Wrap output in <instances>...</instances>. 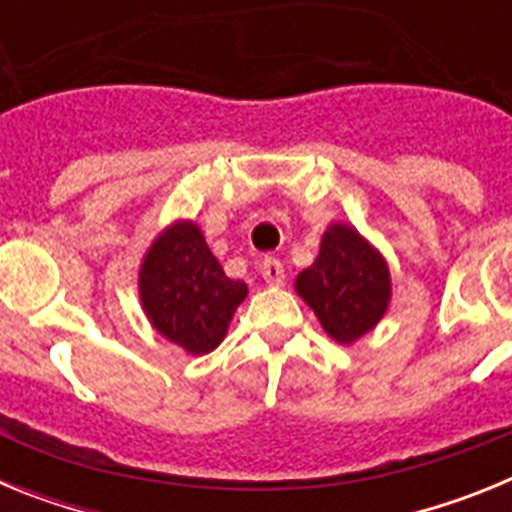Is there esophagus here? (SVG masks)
Masks as SVG:
<instances>
[{"label":"esophagus","mask_w":512,"mask_h":512,"mask_svg":"<svg viewBox=\"0 0 512 512\" xmlns=\"http://www.w3.org/2000/svg\"><path fill=\"white\" fill-rule=\"evenodd\" d=\"M261 274H264L266 284H282L284 282V264L274 256H266L261 264Z\"/></svg>","instance_id":"1"}]
</instances>
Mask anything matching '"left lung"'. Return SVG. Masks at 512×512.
Masks as SVG:
<instances>
[{"instance_id": "obj_1", "label": "left lung", "mask_w": 512, "mask_h": 512, "mask_svg": "<svg viewBox=\"0 0 512 512\" xmlns=\"http://www.w3.org/2000/svg\"><path fill=\"white\" fill-rule=\"evenodd\" d=\"M297 292L330 338L351 343L387 310L390 274L382 256L356 230L333 225L323 235L315 264L297 277Z\"/></svg>"}]
</instances>
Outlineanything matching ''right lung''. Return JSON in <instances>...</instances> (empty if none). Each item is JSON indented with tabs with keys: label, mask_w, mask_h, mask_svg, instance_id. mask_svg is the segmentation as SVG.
<instances>
[{
	"label": "right lung",
	"mask_w": 512,
	"mask_h": 512,
	"mask_svg": "<svg viewBox=\"0 0 512 512\" xmlns=\"http://www.w3.org/2000/svg\"><path fill=\"white\" fill-rule=\"evenodd\" d=\"M246 292V284L225 277L194 223L166 230L140 269V300L153 328L189 354H207L223 341Z\"/></svg>",
	"instance_id": "add662e5"
}]
</instances>
